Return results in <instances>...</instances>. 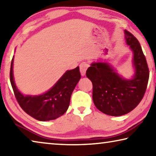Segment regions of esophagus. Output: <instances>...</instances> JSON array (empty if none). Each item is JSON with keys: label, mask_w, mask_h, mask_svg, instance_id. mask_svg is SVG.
<instances>
[{"label": "esophagus", "mask_w": 156, "mask_h": 156, "mask_svg": "<svg viewBox=\"0 0 156 156\" xmlns=\"http://www.w3.org/2000/svg\"><path fill=\"white\" fill-rule=\"evenodd\" d=\"M88 67H89V65L87 62H83L80 65V71L81 73V75L83 76L85 75L86 71H87Z\"/></svg>", "instance_id": "34e87169"}]
</instances>
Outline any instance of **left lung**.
I'll list each match as a JSON object with an SVG mask.
<instances>
[{
  "label": "left lung",
  "mask_w": 156,
  "mask_h": 156,
  "mask_svg": "<svg viewBox=\"0 0 156 156\" xmlns=\"http://www.w3.org/2000/svg\"><path fill=\"white\" fill-rule=\"evenodd\" d=\"M128 45L133 53L135 73L126 80L119 76L110 65L94 62L86 71L92 83L94 103L101 112L110 116H122L134 110L140 103L147 87L149 70L137 39L124 30Z\"/></svg>",
  "instance_id": "1"
}]
</instances>
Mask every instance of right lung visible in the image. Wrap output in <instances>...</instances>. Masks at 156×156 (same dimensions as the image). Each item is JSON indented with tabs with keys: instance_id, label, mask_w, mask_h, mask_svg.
Returning <instances> with one entry per match:
<instances>
[{
	"instance_id": "right-lung-1",
	"label": "right lung",
	"mask_w": 156,
	"mask_h": 156,
	"mask_svg": "<svg viewBox=\"0 0 156 156\" xmlns=\"http://www.w3.org/2000/svg\"><path fill=\"white\" fill-rule=\"evenodd\" d=\"M13 60H12L10 83L19 105L28 115L37 120L50 121L60 117L67 110L71 94L81 78L79 67L66 71L55 85L39 96H25L18 90L13 77Z\"/></svg>"
}]
</instances>
